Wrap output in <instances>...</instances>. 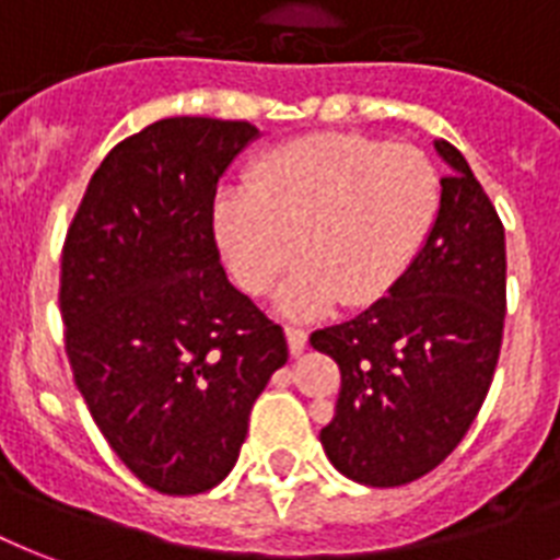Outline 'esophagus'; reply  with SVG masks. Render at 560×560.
Returning <instances> with one entry per match:
<instances>
[{"label": "esophagus", "instance_id": "esophagus-1", "mask_svg": "<svg viewBox=\"0 0 560 560\" xmlns=\"http://www.w3.org/2000/svg\"><path fill=\"white\" fill-rule=\"evenodd\" d=\"M284 334H288L290 354H293V358H296V354H302V351H305V346H307V331H305V328L288 325V328H284Z\"/></svg>", "mask_w": 560, "mask_h": 560}]
</instances>
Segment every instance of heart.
Here are the masks:
<instances>
[{"label": "heart", "mask_w": 560, "mask_h": 560, "mask_svg": "<svg viewBox=\"0 0 560 560\" xmlns=\"http://www.w3.org/2000/svg\"><path fill=\"white\" fill-rule=\"evenodd\" d=\"M442 206V177L424 151L354 133H311L272 148L244 191L220 194L214 237L246 293L261 296L296 258L284 314L383 299L421 253Z\"/></svg>", "instance_id": "b5f03b06"}]
</instances>
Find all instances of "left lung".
Instances as JSON below:
<instances>
[{"instance_id":"8db88e82","label":"left lung","mask_w":560,"mask_h":560,"mask_svg":"<svg viewBox=\"0 0 560 560\" xmlns=\"http://www.w3.org/2000/svg\"><path fill=\"white\" fill-rule=\"evenodd\" d=\"M435 151L451 174L416 261L389 296L311 334L342 377L319 442L360 486H407L442 465L474 424L503 346V223L465 156L444 139Z\"/></svg>"}]
</instances>
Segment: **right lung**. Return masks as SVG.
<instances>
[{
    "label": "right lung",
    "mask_w": 560,
    "mask_h": 560,
    "mask_svg": "<svg viewBox=\"0 0 560 560\" xmlns=\"http://www.w3.org/2000/svg\"><path fill=\"white\" fill-rule=\"evenodd\" d=\"M255 136L249 121H153L107 153L66 235L74 386L160 494H202L235 468L255 398L288 363L281 325L229 284L214 241L218 179Z\"/></svg>",
    "instance_id": "add662e5"
}]
</instances>
